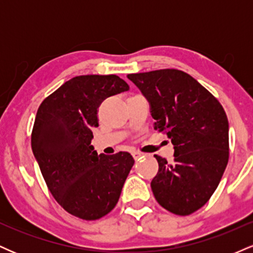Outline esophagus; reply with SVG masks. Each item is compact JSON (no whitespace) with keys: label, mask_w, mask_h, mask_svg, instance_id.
Here are the masks:
<instances>
[{"label":"esophagus","mask_w":253,"mask_h":253,"mask_svg":"<svg viewBox=\"0 0 253 253\" xmlns=\"http://www.w3.org/2000/svg\"><path fill=\"white\" fill-rule=\"evenodd\" d=\"M132 156H133V158L135 159V161H138V159L140 158L141 156H143V153L139 152V151H133V152H132Z\"/></svg>","instance_id":"obj_1"}]
</instances>
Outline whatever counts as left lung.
<instances>
[{
	"mask_svg": "<svg viewBox=\"0 0 253 253\" xmlns=\"http://www.w3.org/2000/svg\"><path fill=\"white\" fill-rule=\"evenodd\" d=\"M151 107L156 130L173 145V163L155 155L151 182L157 202L177 215L203 207L228 163V120L219 101L195 78L176 69L127 75Z\"/></svg>",
	"mask_w": 253,
	"mask_h": 253,
	"instance_id": "1",
	"label": "left lung"
}]
</instances>
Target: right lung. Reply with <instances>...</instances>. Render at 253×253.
Returning <instances> with one entry per match:
<instances>
[{
  "instance_id": "1",
  "label": "right lung",
  "mask_w": 253,
  "mask_h": 253,
  "mask_svg": "<svg viewBox=\"0 0 253 253\" xmlns=\"http://www.w3.org/2000/svg\"><path fill=\"white\" fill-rule=\"evenodd\" d=\"M128 89L117 75L77 76L46 97L37 112L34 157L56 201L80 219L97 220L113 211L134 164L128 152L98 156L91 145L100 104Z\"/></svg>"
}]
</instances>
